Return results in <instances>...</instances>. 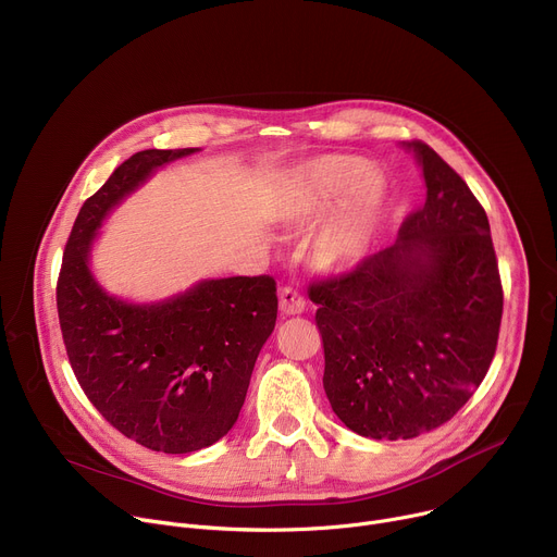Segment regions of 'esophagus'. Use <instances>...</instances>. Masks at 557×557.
Masks as SVG:
<instances>
[{
	"mask_svg": "<svg viewBox=\"0 0 557 557\" xmlns=\"http://www.w3.org/2000/svg\"><path fill=\"white\" fill-rule=\"evenodd\" d=\"M280 310L284 314H299L306 310V297L301 293H297L290 286H284L280 290Z\"/></svg>",
	"mask_w": 557,
	"mask_h": 557,
	"instance_id": "obj_1",
	"label": "esophagus"
}]
</instances>
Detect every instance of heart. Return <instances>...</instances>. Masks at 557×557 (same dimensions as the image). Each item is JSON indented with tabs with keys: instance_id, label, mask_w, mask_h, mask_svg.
I'll return each mask as SVG.
<instances>
[{
	"instance_id": "heart-1",
	"label": "heart",
	"mask_w": 557,
	"mask_h": 557,
	"mask_svg": "<svg viewBox=\"0 0 557 557\" xmlns=\"http://www.w3.org/2000/svg\"><path fill=\"white\" fill-rule=\"evenodd\" d=\"M348 198L314 247L317 262L329 271L355 267L368 253L385 200L381 176L366 158L337 153L299 165L282 189L280 211L288 222L314 220Z\"/></svg>"
}]
</instances>
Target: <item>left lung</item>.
Masks as SVG:
<instances>
[{"label":"left lung","mask_w":557,"mask_h":557,"mask_svg":"<svg viewBox=\"0 0 557 557\" xmlns=\"http://www.w3.org/2000/svg\"><path fill=\"white\" fill-rule=\"evenodd\" d=\"M428 198L392 247L314 280L324 389L346 428L414 438L447 423L492 366L503 284L490 220L467 183L412 140Z\"/></svg>","instance_id":"obj_1"}]
</instances>
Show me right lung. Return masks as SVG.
Masks as SVG:
<instances>
[{
  "label": "right lung",
  "instance_id": "obj_1",
  "mask_svg": "<svg viewBox=\"0 0 557 557\" xmlns=\"http://www.w3.org/2000/svg\"><path fill=\"white\" fill-rule=\"evenodd\" d=\"M194 151L145 149L121 163L78 211L57 280L61 335L78 385L123 436L165 454L198 451L233 428L277 320L271 275L207 280L140 306L108 295L90 273L103 218L158 168Z\"/></svg>",
  "mask_w": 557,
  "mask_h": 557
}]
</instances>
